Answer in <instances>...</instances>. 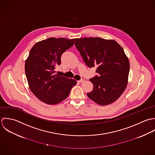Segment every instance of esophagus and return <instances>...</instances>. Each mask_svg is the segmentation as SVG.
Segmentation results:
<instances>
[{
	"instance_id": "obj_1",
	"label": "esophagus",
	"mask_w": 155,
	"mask_h": 155,
	"mask_svg": "<svg viewBox=\"0 0 155 155\" xmlns=\"http://www.w3.org/2000/svg\"><path fill=\"white\" fill-rule=\"evenodd\" d=\"M84 81V79H81V80H80L78 81V82L80 83H83Z\"/></svg>"
}]
</instances>
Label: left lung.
<instances>
[{
	"mask_svg": "<svg viewBox=\"0 0 155 155\" xmlns=\"http://www.w3.org/2000/svg\"><path fill=\"white\" fill-rule=\"evenodd\" d=\"M75 45L86 65L97 67V75L89 80L93 91L87 96L101 105L116 101L127 84L129 62L122 47L114 40L101 38L75 39Z\"/></svg>",
	"mask_w": 155,
	"mask_h": 155,
	"instance_id": "1",
	"label": "left lung"
}]
</instances>
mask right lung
<instances>
[{
	"instance_id": "right-lung-1",
	"label": "right lung",
	"mask_w": 155,
	"mask_h": 155,
	"mask_svg": "<svg viewBox=\"0 0 155 155\" xmlns=\"http://www.w3.org/2000/svg\"><path fill=\"white\" fill-rule=\"evenodd\" d=\"M74 39L50 38L36 43L25 62V73L31 92L43 102L57 104L65 99L77 84L73 79L54 74L61 56Z\"/></svg>"
}]
</instances>
